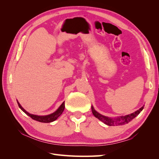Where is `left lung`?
<instances>
[{
	"instance_id": "obj_1",
	"label": "left lung",
	"mask_w": 159,
	"mask_h": 159,
	"mask_svg": "<svg viewBox=\"0 0 159 159\" xmlns=\"http://www.w3.org/2000/svg\"><path fill=\"white\" fill-rule=\"evenodd\" d=\"M144 106L141 107L139 110L136 111L135 112H134L130 115H125V116H121L119 117H115V118H111L106 116H104V115L99 113L98 111L94 109L93 107L91 106V111H92V113L94 116L99 119L101 121H102L105 124L109 126H117V125H123L126 123H128L133 119L134 117H136L137 115L141 113V111L143 109Z\"/></svg>"
}]
</instances>
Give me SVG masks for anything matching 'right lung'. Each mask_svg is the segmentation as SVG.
<instances>
[{"label":"right lung","mask_w":159,"mask_h":159,"mask_svg":"<svg viewBox=\"0 0 159 159\" xmlns=\"http://www.w3.org/2000/svg\"><path fill=\"white\" fill-rule=\"evenodd\" d=\"M17 103H18L19 107H20L22 111L25 112L28 115V116L30 117L34 120H36V121L41 122V123H51L52 121H55V120H56L57 118H58L61 115V113H63L64 108H65V102H64L59 107V108L57 109L55 112H54L53 113H51L50 115H42L41 116V115H33V114L29 113L21 106L20 104L19 103L18 101H17Z\"/></svg>","instance_id":"add662e5"}]
</instances>
